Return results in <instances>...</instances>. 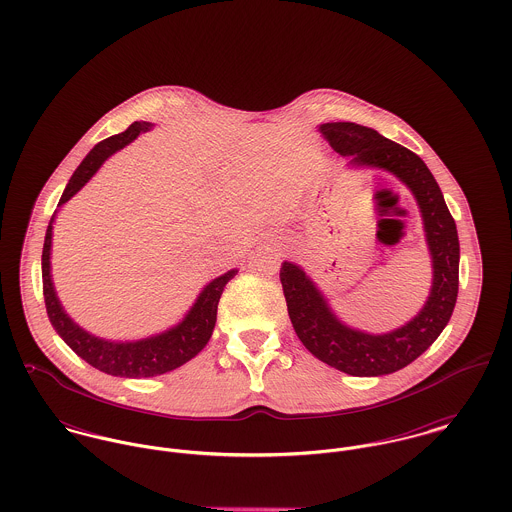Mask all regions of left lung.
Listing matches in <instances>:
<instances>
[{
	"instance_id": "left-lung-1",
	"label": "left lung",
	"mask_w": 512,
	"mask_h": 512,
	"mask_svg": "<svg viewBox=\"0 0 512 512\" xmlns=\"http://www.w3.org/2000/svg\"><path fill=\"white\" fill-rule=\"evenodd\" d=\"M321 136L349 167H378L398 177L414 195L432 256V290L420 313L388 333H366L345 325L315 282L293 262H284L280 280L293 329L303 347L351 376H380L416 361L445 329L459 290V238L455 220L443 201L428 165L406 147L376 130L353 122H327Z\"/></svg>"
}]
</instances>
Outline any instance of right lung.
Listing matches in <instances>:
<instances>
[{
  "label": "right lung",
  "mask_w": 512,
  "mask_h": 512,
  "mask_svg": "<svg viewBox=\"0 0 512 512\" xmlns=\"http://www.w3.org/2000/svg\"><path fill=\"white\" fill-rule=\"evenodd\" d=\"M153 124L151 122H134L126 132L112 136L90 149V153L82 159L59 201V207L65 205L74 197L102 167V163L120 151L122 147L132 144L142 132H147ZM57 213V211H55ZM53 222L55 215L47 226L43 256H41V270H43V295L45 307L51 325L61 335V339L73 349L74 353L86 361L88 365L124 378H147L165 374L175 370L195 355H199L205 345L209 343L215 323H217V307L224 286L236 276L238 270H228L213 282H209L199 297L195 299L193 307L187 315L173 325L171 329L151 335L147 339L138 341H108L84 331L78 323H74L69 313L63 309L51 276V246H53Z\"/></svg>",
  "instance_id": "obj_1"
}]
</instances>
